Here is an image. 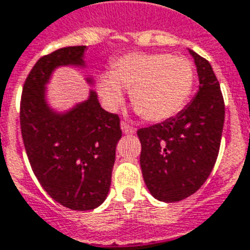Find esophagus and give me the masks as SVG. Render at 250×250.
<instances>
[{
	"label": "esophagus",
	"mask_w": 250,
	"mask_h": 250,
	"mask_svg": "<svg viewBox=\"0 0 250 250\" xmlns=\"http://www.w3.org/2000/svg\"><path fill=\"white\" fill-rule=\"evenodd\" d=\"M120 127H122V131L125 132V134H135V131H137V130H135L134 127L128 125L127 123H125V122H123V123L120 125Z\"/></svg>",
	"instance_id": "obj_1"
}]
</instances>
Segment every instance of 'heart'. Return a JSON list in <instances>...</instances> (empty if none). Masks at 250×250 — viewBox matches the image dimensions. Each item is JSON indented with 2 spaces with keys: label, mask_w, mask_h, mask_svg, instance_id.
I'll return each instance as SVG.
<instances>
[{
  "label": "heart",
  "mask_w": 250,
  "mask_h": 250,
  "mask_svg": "<svg viewBox=\"0 0 250 250\" xmlns=\"http://www.w3.org/2000/svg\"><path fill=\"white\" fill-rule=\"evenodd\" d=\"M194 67L182 56L168 53H128L112 64V72L98 78L104 103L115 108L130 89L135 109L149 122L175 116L188 103L194 86Z\"/></svg>",
  "instance_id": "obj_1"
}]
</instances>
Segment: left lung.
I'll return each instance as SVG.
<instances>
[{
    "mask_svg": "<svg viewBox=\"0 0 250 250\" xmlns=\"http://www.w3.org/2000/svg\"><path fill=\"white\" fill-rule=\"evenodd\" d=\"M200 89L176 116L139 128L141 169L150 194L175 203L194 194L216 163L225 125V101L210 64L189 50Z\"/></svg>",
    "mask_w": 250,
    "mask_h": 250,
    "instance_id": "left-lung-1",
    "label": "left lung"
}]
</instances>
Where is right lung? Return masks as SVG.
I'll list each match as a JSON object with an SVG mask.
<instances>
[{"instance_id": "add662e5", "label": "right lung", "mask_w": 250, "mask_h": 250, "mask_svg": "<svg viewBox=\"0 0 250 250\" xmlns=\"http://www.w3.org/2000/svg\"><path fill=\"white\" fill-rule=\"evenodd\" d=\"M86 46L61 47L37 61L25 79L20 127L27 157L49 196L72 210L104 203L111 188L120 119L101 108L96 91L67 112L53 111L46 84L57 67H84ZM89 83L93 81L87 78Z\"/></svg>"}]
</instances>
